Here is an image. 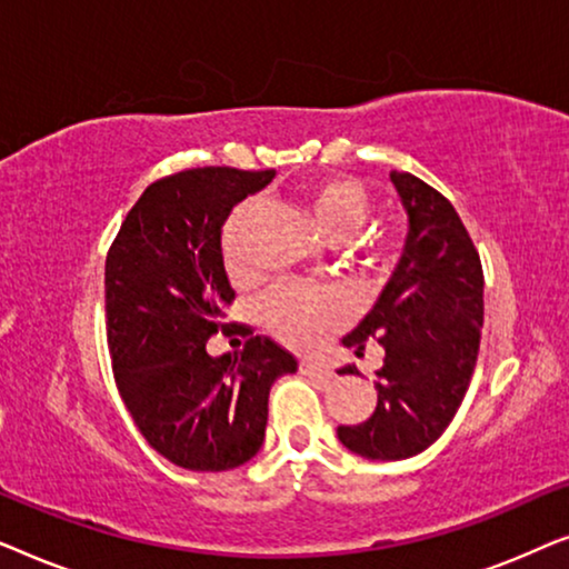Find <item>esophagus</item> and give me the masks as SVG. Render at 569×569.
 Returning <instances> with one entry per match:
<instances>
[{
	"label": "esophagus",
	"instance_id": "obj_1",
	"mask_svg": "<svg viewBox=\"0 0 569 569\" xmlns=\"http://www.w3.org/2000/svg\"><path fill=\"white\" fill-rule=\"evenodd\" d=\"M300 372H306V376H316V378H331L333 376V370L329 368V365L321 362V360H310V357L300 360Z\"/></svg>",
	"mask_w": 569,
	"mask_h": 569
}]
</instances>
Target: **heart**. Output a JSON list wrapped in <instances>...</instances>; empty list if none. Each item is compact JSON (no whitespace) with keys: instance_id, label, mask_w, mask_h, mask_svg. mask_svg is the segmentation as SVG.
<instances>
[{"instance_id":"1","label":"heart","mask_w":569,"mask_h":569,"mask_svg":"<svg viewBox=\"0 0 569 569\" xmlns=\"http://www.w3.org/2000/svg\"><path fill=\"white\" fill-rule=\"evenodd\" d=\"M300 201L310 224L329 243H341V240L357 236L370 217L368 189L349 176L308 181L300 191ZM256 222H259V204L248 199L232 209L222 224V256L232 274H240L248 267V248H251ZM352 259L362 269H391L393 261L399 259V243L386 236L355 238ZM256 310H259V321L277 339L292 347L316 345L331 329H337L347 316V306L337 290L295 282L277 284L274 290L263 295Z\"/></svg>"}]
</instances>
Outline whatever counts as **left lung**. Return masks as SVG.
<instances>
[{"label":"left lung","mask_w":569,"mask_h":569,"mask_svg":"<svg viewBox=\"0 0 569 569\" xmlns=\"http://www.w3.org/2000/svg\"><path fill=\"white\" fill-rule=\"evenodd\" d=\"M391 183L409 217L407 246L376 306L345 337L357 357L368 341L383 347L378 403L365 422L337 430L341 446L370 461L411 458L446 432L469 391L485 323L481 261L453 204L411 173L391 170Z\"/></svg>","instance_id":"8db88e82"}]
</instances>
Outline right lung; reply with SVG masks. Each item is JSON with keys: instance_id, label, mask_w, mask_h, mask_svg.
I'll return each mask as SVG.
<instances>
[{"instance_id": "1", "label": "right lung", "mask_w": 569, "mask_h": 569, "mask_svg": "<svg viewBox=\"0 0 569 569\" xmlns=\"http://www.w3.org/2000/svg\"><path fill=\"white\" fill-rule=\"evenodd\" d=\"M274 170L191 168L150 183L106 256L116 386L144 440L189 471H230L263 446L269 391L298 360L269 337L207 355L236 300L222 224Z\"/></svg>"}]
</instances>
